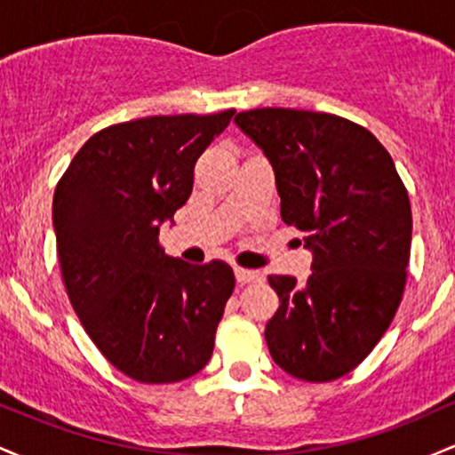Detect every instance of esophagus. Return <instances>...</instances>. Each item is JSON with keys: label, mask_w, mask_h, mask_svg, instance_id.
I'll list each match as a JSON object with an SVG mask.
<instances>
[{"label": "esophagus", "mask_w": 455, "mask_h": 455, "mask_svg": "<svg viewBox=\"0 0 455 455\" xmlns=\"http://www.w3.org/2000/svg\"><path fill=\"white\" fill-rule=\"evenodd\" d=\"M235 278H237L239 284H248V282H259L263 280V274L254 269H245V267H235Z\"/></svg>", "instance_id": "34e87169"}]
</instances>
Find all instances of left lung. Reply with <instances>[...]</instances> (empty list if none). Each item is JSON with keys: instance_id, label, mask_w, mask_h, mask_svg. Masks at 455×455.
I'll list each match as a JSON object with an SVG mask.
<instances>
[{"instance_id": "8db88e82", "label": "left lung", "mask_w": 455, "mask_h": 455, "mask_svg": "<svg viewBox=\"0 0 455 455\" xmlns=\"http://www.w3.org/2000/svg\"><path fill=\"white\" fill-rule=\"evenodd\" d=\"M235 122L274 166L282 220L315 252L306 284L267 278L280 297L265 327L271 357L295 379H340L372 353L404 295L409 192L380 140L338 115L265 107Z\"/></svg>"}]
</instances>
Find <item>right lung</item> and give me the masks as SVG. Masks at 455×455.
Listing matches in <instances>:
<instances>
[{
	"label": "right lung",
	"instance_id": "add662e5",
	"mask_svg": "<svg viewBox=\"0 0 455 455\" xmlns=\"http://www.w3.org/2000/svg\"><path fill=\"white\" fill-rule=\"evenodd\" d=\"M233 115L115 124L57 181L53 227L68 299L98 351L139 383L184 380L213 353L233 269L166 257L158 235L190 196L198 156Z\"/></svg>",
	"mask_w": 455,
	"mask_h": 455
}]
</instances>
